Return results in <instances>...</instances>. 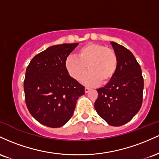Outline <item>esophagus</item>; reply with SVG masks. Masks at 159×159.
Here are the masks:
<instances>
[{
    "label": "esophagus",
    "instance_id": "obj_1",
    "mask_svg": "<svg viewBox=\"0 0 159 159\" xmlns=\"http://www.w3.org/2000/svg\"><path fill=\"white\" fill-rule=\"evenodd\" d=\"M90 90V88H89V87H85L84 88V91H85L86 93H88Z\"/></svg>",
    "mask_w": 159,
    "mask_h": 159
}]
</instances>
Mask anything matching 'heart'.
<instances>
[{"mask_svg": "<svg viewBox=\"0 0 159 159\" xmlns=\"http://www.w3.org/2000/svg\"><path fill=\"white\" fill-rule=\"evenodd\" d=\"M118 57L113 49L102 45L89 43L76 52V57H68L65 61L67 72L75 80H78L86 70L88 72L81 78V83L96 86L108 83L118 69Z\"/></svg>", "mask_w": 159, "mask_h": 159, "instance_id": "heart-1", "label": "heart"}]
</instances>
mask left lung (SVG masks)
<instances>
[{
	"mask_svg": "<svg viewBox=\"0 0 159 159\" xmlns=\"http://www.w3.org/2000/svg\"><path fill=\"white\" fill-rule=\"evenodd\" d=\"M111 44L117 55L118 69L114 78L97 90L94 107L107 124L120 126L130 121L141 107L143 78L132 53L114 42Z\"/></svg>",
	"mask_w": 159,
	"mask_h": 159,
	"instance_id": "obj_1",
	"label": "left lung"
}]
</instances>
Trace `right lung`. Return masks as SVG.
I'll list each match as a JSON object with an SVG mask.
<instances>
[{
    "label": "right lung",
    "instance_id": "1",
    "mask_svg": "<svg viewBox=\"0 0 159 159\" xmlns=\"http://www.w3.org/2000/svg\"><path fill=\"white\" fill-rule=\"evenodd\" d=\"M78 43L48 47L31 60L24 81L25 102L35 120L58 128L72 117L84 87L71 77L65 68L67 57Z\"/></svg>",
    "mask_w": 159,
    "mask_h": 159
}]
</instances>
